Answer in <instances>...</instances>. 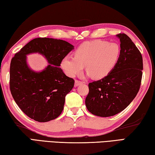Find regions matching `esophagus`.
I'll use <instances>...</instances> for the list:
<instances>
[{"mask_svg": "<svg viewBox=\"0 0 155 155\" xmlns=\"http://www.w3.org/2000/svg\"><path fill=\"white\" fill-rule=\"evenodd\" d=\"M81 84H83L82 81H78V80H76L75 81V83H74L75 87H77V86H78L79 85H81Z\"/></svg>", "mask_w": 155, "mask_h": 155, "instance_id": "34e87169", "label": "esophagus"}]
</instances>
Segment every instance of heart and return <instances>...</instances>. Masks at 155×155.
<instances>
[{
	"label": "heart",
	"mask_w": 155,
	"mask_h": 155,
	"mask_svg": "<svg viewBox=\"0 0 155 155\" xmlns=\"http://www.w3.org/2000/svg\"><path fill=\"white\" fill-rule=\"evenodd\" d=\"M121 48L116 43L103 40L86 41L78 47L74 57L67 56L61 62L66 74L74 77L82 72L83 66L94 78H104L108 75L118 61Z\"/></svg>",
	"instance_id": "b5f03b06"
}]
</instances>
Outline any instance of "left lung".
<instances>
[{
	"instance_id": "obj_1",
	"label": "left lung",
	"mask_w": 155,
	"mask_h": 155,
	"mask_svg": "<svg viewBox=\"0 0 155 155\" xmlns=\"http://www.w3.org/2000/svg\"><path fill=\"white\" fill-rule=\"evenodd\" d=\"M117 37L121 48L118 61L105 77L88 85L85 105L97 116L109 117L121 112L140 88L143 70L141 52L127 35L119 33Z\"/></svg>"
}]
</instances>
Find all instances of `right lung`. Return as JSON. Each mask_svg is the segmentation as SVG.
<instances>
[{
	"mask_svg": "<svg viewBox=\"0 0 155 155\" xmlns=\"http://www.w3.org/2000/svg\"><path fill=\"white\" fill-rule=\"evenodd\" d=\"M73 49L74 46L64 40L38 38L26 44L12 59L10 91L18 106L30 118L46 122L61 114L65 96L74 87V81L59 66ZM33 52L42 54L49 62L41 72H34L28 66L26 55Z\"/></svg>",
	"mask_w": 155,
	"mask_h": 155,
	"instance_id": "1",
	"label": "right lung"
}]
</instances>
